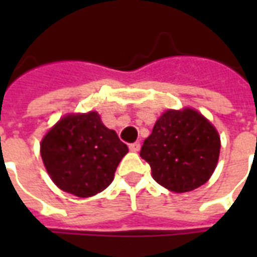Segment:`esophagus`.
<instances>
[{
    "label": "esophagus",
    "instance_id": "obj_1",
    "mask_svg": "<svg viewBox=\"0 0 257 257\" xmlns=\"http://www.w3.org/2000/svg\"><path fill=\"white\" fill-rule=\"evenodd\" d=\"M129 149H131L132 152H139V151H140V143H133V144L129 145Z\"/></svg>",
    "mask_w": 257,
    "mask_h": 257
}]
</instances>
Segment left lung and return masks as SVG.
<instances>
[{"label":"left lung","instance_id":"8db88e82","mask_svg":"<svg viewBox=\"0 0 257 257\" xmlns=\"http://www.w3.org/2000/svg\"><path fill=\"white\" fill-rule=\"evenodd\" d=\"M221 141L217 129L199 110L167 109L145 139L140 156L161 187L175 193L201 187L219 163Z\"/></svg>","mask_w":257,"mask_h":257}]
</instances>
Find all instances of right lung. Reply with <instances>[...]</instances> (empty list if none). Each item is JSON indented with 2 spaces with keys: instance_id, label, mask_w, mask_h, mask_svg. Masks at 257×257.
Returning a JSON list of instances; mask_svg holds the SVG:
<instances>
[{
  "instance_id": "add662e5",
  "label": "right lung",
  "mask_w": 257,
  "mask_h": 257,
  "mask_svg": "<svg viewBox=\"0 0 257 257\" xmlns=\"http://www.w3.org/2000/svg\"><path fill=\"white\" fill-rule=\"evenodd\" d=\"M128 151L96 110L62 116L40 143L42 163L52 181L82 199L110 185Z\"/></svg>"
}]
</instances>
